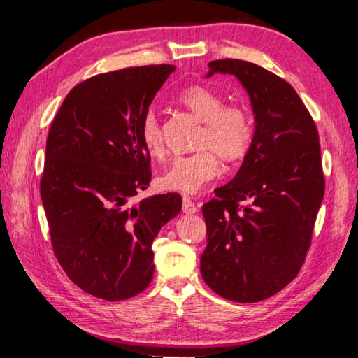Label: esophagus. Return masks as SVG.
I'll list each match as a JSON object with an SVG mask.
<instances>
[{
	"mask_svg": "<svg viewBox=\"0 0 358 358\" xmlns=\"http://www.w3.org/2000/svg\"><path fill=\"white\" fill-rule=\"evenodd\" d=\"M197 210H199L197 205L191 201V197L189 196H183V213L192 215V213H196Z\"/></svg>",
	"mask_w": 358,
	"mask_h": 358,
	"instance_id": "1",
	"label": "esophagus"
}]
</instances>
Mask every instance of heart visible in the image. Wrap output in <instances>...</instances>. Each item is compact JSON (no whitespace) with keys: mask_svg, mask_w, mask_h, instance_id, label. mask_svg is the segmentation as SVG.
<instances>
[{"mask_svg":"<svg viewBox=\"0 0 358 358\" xmlns=\"http://www.w3.org/2000/svg\"><path fill=\"white\" fill-rule=\"evenodd\" d=\"M181 102L203 121L197 147L192 155L173 157L171 166L159 178L169 191L196 194L220 177V155L226 161H238L250 151L254 141V121L243 106H224V98L213 90L191 87L181 94ZM143 148L151 157L164 156V136L157 115L150 110L143 115L138 129Z\"/></svg>","mask_w":358,"mask_h":358,"instance_id":"1","label":"heart"}]
</instances>
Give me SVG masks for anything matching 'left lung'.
<instances>
[{"instance_id": "obj_1", "label": "left lung", "mask_w": 358, "mask_h": 358, "mask_svg": "<svg viewBox=\"0 0 358 358\" xmlns=\"http://www.w3.org/2000/svg\"><path fill=\"white\" fill-rule=\"evenodd\" d=\"M250 94L256 131L232 181L202 207L201 273L222 299H268L299 275L325 192L316 123L292 85L243 59L210 62Z\"/></svg>"}]
</instances>
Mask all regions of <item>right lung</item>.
Listing matches in <instances>:
<instances>
[{"instance_id": "1", "label": "right lung", "mask_w": 358, "mask_h": 358, "mask_svg": "<svg viewBox=\"0 0 358 358\" xmlns=\"http://www.w3.org/2000/svg\"><path fill=\"white\" fill-rule=\"evenodd\" d=\"M172 64L104 72L66 96L47 136L41 199L52 248L69 280L107 301L153 280V240L181 210L177 192L132 203L151 180L138 136Z\"/></svg>"}]
</instances>
